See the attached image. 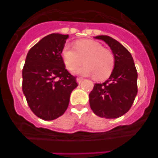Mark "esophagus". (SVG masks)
<instances>
[{
  "instance_id": "1",
  "label": "esophagus",
  "mask_w": 158,
  "mask_h": 158,
  "mask_svg": "<svg viewBox=\"0 0 158 158\" xmlns=\"http://www.w3.org/2000/svg\"><path fill=\"white\" fill-rule=\"evenodd\" d=\"M82 80H83V79H82V78H77V79H76V82H77L79 84H80L81 82H82Z\"/></svg>"
}]
</instances>
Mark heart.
I'll return each instance as SVG.
<instances>
[{
	"instance_id": "1",
	"label": "heart",
	"mask_w": 158,
	"mask_h": 158,
	"mask_svg": "<svg viewBox=\"0 0 158 158\" xmlns=\"http://www.w3.org/2000/svg\"><path fill=\"white\" fill-rule=\"evenodd\" d=\"M76 49L66 44L62 50L65 66L69 70L76 69L84 60L85 66L75 71L82 76H94L96 80L108 79L114 69L115 58L111 50L91 40H82L76 43Z\"/></svg>"
}]
</instances>
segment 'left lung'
Returning a JSON list of instances; mask_svg holds the SVG:
<instances>
[{"label":"left lung","instance_id":"1","mask_svg":"<svg viewBox=\"0 0 158 158\" xmlns=\"http://www.w3.org/2000/svg\"><path fill=\"white\" fill-rule=\"evenodd\" d=\"M109 45L115 58L111 76L103 83H96L89 93V104L96 115L117 118L128 112L138 93V73L131 54L111 36H95Z\"/></svg>","mask_w":158,"mask_h":158}]
</instances>
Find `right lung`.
Here are the masks:
<instances>
[{
	"mask_svg": "<svg viewBox=\"0 0 158 158\" xmlns=\"http://www.w3.org/2000/svg\"><path fill=\"white\" fill-rule=\"evenodd\" d=\"M69 35L51 33L35 44L27 55L22 71V89L31 111L51 121L63 115L70 94L78 86L67 71L61 53Z\"/></svg>",
	"mask_w": 158,
	"mask_h": 158,
	"instance_id": "1",
	"label": "right lung"
}]
</instances>
